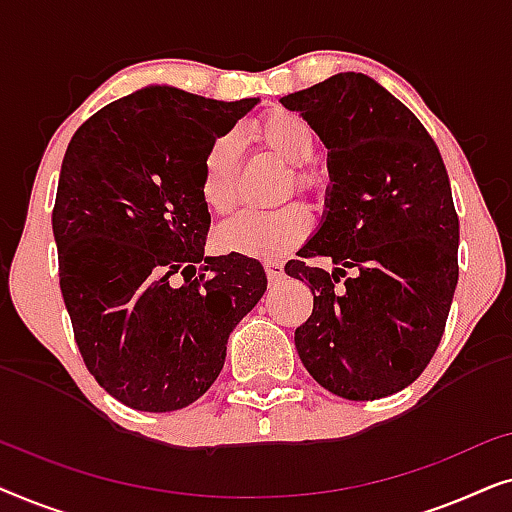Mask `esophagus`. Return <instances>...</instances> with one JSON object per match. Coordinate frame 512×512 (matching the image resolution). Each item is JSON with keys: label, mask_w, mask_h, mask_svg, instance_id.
<instances>
[{"label": "esophagus", "mask_w": 512, "mask_h": 512, "mask_svg": "<svg viewBox=\"0 0 512 512\" xmlns=\"http://www.w3.org/2000/svg\"><path fill=\"white\" fill-rule=\"evenodd\" d=\"M265 272H268V279L272 284L279 282V279L284 277V265L279 261H268L265 263Z\"/></svg>", "instance_id": "1"}]
</instances>
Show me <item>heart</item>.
<instances>
[{
	"instance_id": "obj_1",
	"label": "heart",
	"mask_w": 512,
	"mask_h": 512,
	"mask_svg": "<svg viewBox=\"0 0 512 512\" xmlns=\"http://www.w3.org/2000/svg\"><path fill=\"white\" fill-rule=\"evenodd\" d=\"M251 135L265 149L291 165V179L286 188L296 186L298 191L317 195L324 191V174L307 160L317 151V130L305 116L289 109H272L251 125ZM235 163L237 139L235 135H221L207 146L200 160V198L214 214H226L237 200L235 191ZM312 228V216L303 202H286L282 207L244 209L233 219L221 223L216 230V244L228 254L249 258H282L293 247L305 240Z\"/></svg>"
}]
</instances>
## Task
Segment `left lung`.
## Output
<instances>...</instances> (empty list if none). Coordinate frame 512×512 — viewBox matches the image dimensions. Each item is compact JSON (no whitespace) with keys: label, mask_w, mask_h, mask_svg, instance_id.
<instances>
[{"label":"left lung","mask_w":512,"mask_h":512,"mask_svg":"<svg viewBox=\"0 0 512 512\" xmlns=\"http://www.w3.org/2000/svg\"><path fill=\"white\" fill-rule=\"evenodd\" d=\"M314 125L331 188L303 258L286 263L314 307L296 328L300 361L349 401L396 394L429 366L457 289L459 216L436 142L366 74L345 72L279 100Z\"/></svg>","instance_id":"1"}]
</instances>
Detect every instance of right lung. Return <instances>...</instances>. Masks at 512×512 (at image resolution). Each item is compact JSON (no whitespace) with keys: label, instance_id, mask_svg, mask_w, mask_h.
Segmentation results:
<instances>
[{"label":"right lung","instance_id":"add662e5","mask_svg":"<svg viewBox=\"0 0 512 512\" xmlns=\"http://www.w3.org/2000/svg\"><path fill=\"white\" fill-rule=\"evenodd\" d=\"M256 102L149 86L67 146L53 207L60 291L83 363L128 408L198 401L268 289L256 258L205 256L212 219L198 188L207 146Z\"/></svg>","mask_w":512,"mask_h":512}]
</instances>
